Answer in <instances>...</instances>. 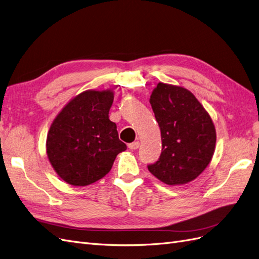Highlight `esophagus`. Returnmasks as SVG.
Listing matches in <instances>:
<instances>
[{"label":"esophagus","instance_id":"34e87169","mask_svg":"<svg viewBox=\"0 0 259 259\" xmlns=\"http://www.w3.org/2000/svg\"><path fill=\"white\" fill-rule=\"evenodd\" d=\"M128 148L131 149V150H136V149L139 148V142H134V143L128 144Z\"/></svg>","mask_w":259,"mask_h":259}]
</instances>
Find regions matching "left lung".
Here are the masks:
<instances>
[{
    "label": "left lung",
    "instance_id": "8db88e82",
    "mask_svg": "<svg viewBox=\"0 0 259 259\" xmlns=\"http://www.w3.org/2000/svg\"><path fill=\"white\" fill-rule=\"evenodd\" d=\"M149 101L162 139L160 158L149 164V171L169 186L191 182L213 158V121L193 94L180 86L159 83Z\"/></svg>",
    "mask_w": 259,
    "mask_h": 259
}]
</instances>
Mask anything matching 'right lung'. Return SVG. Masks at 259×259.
<instances>
[{"instance_id":"right-lung-1","label":"right lung","mask_w":259,"mask_h":259,"mask_svg":"<svg viewBox=\"0 0 259 259\" xmlns=\"http://www.w3.org/2000/svg\"><path fill=\"white\" fill-rule=\"evenodd\" d=\"M113 92L85 91L59 112L51 125L46 152L58 176L72 186H88L110 171L126 150L109 120Z\"/></svg>"}]
</instances>
